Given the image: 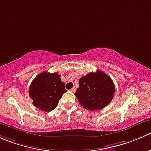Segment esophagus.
Instances as JSON below:
<instances>
[{"mask_svg":"<svg viewBox=\"0 0 151 151\" xmlns=\"http://www.w3.org/2000/svg\"><path fill=\"white\" fill-rule=\"evenodd\" d=\"M71 91H72V92H74V91H76V88H75V87H73L71 89Z\"/></svg>","mask_w":151,"mask_h":151,"instance_id":"esophagus-1","label":"esophagus"}]
</instances>
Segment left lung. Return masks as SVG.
<instances>
[{
	"mask_svg": "<svg viewBox=\"0 0 151 151\" xmlns=\"http://www.w3.org/2000/svg\"><path fill=\"white\" fill-rule=\"evenodd\" d=\"M75 96L83 108L96 111L106 107L114 96L115 86L111 77L99 70L83 76Z\"/></svg>",
	"mask_w": 151,
	"mask_h": 151,
	"instance_id": "obj_1",
	"label": "left lung"
}]
</instances>
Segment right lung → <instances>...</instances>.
I'll use <instances>...</instances> for the list:
<instances>
[{"instance_id": "obj_1", "label": "right lung", "mask_w": 151, "mask_h": 151, "mask_svg": "<svg viewBox=\"0 0 151 151\" xmlns=\"http://www.w3.org/2000/svg\"><path fill=\"white\" fill-rule=\"evenodd\" d=\"M66 91L65 84L60 80V75L57 72L51 74L43 71L32 82L29 94L36 108L49 112L58 106V102Z\"/></svg>"}]
</instances>
